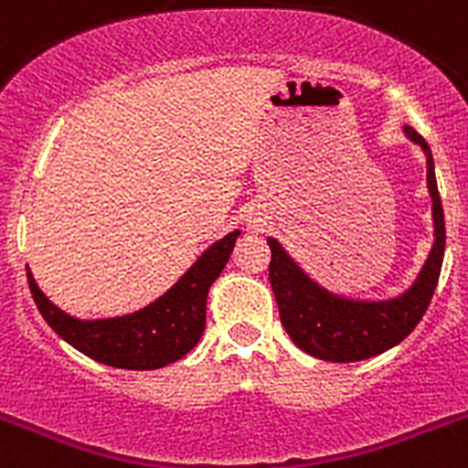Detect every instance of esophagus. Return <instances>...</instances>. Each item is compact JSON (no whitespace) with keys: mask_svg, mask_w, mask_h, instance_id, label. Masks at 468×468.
Listing matches in <instances>:
<instances>
[{"mask_svg":"<svg viewBox=\"0 0 468 468\" xmlns=\"http://www.w3.org/2000/svg\"><path fill=\"white\" fill-rule=\"evenodd\" d=\"M250 222H253V227H255V225H258V220H250Z\"/></svg>","mask_w":468,"mask_h":468,"instance_id":"esophagus-1","label":"esophagus"}]
</instances>
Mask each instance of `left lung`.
Segmentation results:
<instances>
[{
  "instance_id": "1",
  "label": "left lung",
  "mask_w": 468,
  "mask_h": 468,
  "mask_svg": "<svg viewBox=\"0 0 468 468\" xmlns=\"http://www.w3.org/2000/svg\"><path fill=\"white\" fill-rule=\"evenodd\" d=\"M405 135L417 143L427 154V185L433 201V231L436 241L415 283L394 300L361 302L333 295L314 283L285 253L276 239H267L271 248L270 283L274 291L279 316L285 333L302 351L314 358L333 363H354L373 358L382 351L403 342L415 330L433 291L438 285L445 255V218L438 194L433 156L427 140L412 126H405Z\"/></svg>"
}]
</instances>
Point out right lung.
<instances>
[{
    "instance_id": "add662e5",
    "label": "right lung",
    "mask_w": 468,
    "mask_h": 468,
    "mask_svg": "<svg viewBox=\"0 0 468 468\" xmlns=\"http://www.w3.org/2000/svg\"><path fill=\"white\" fill-rule=\"evenodd\" d=\"M237 239L239 229L215 241L171 291L140 312L126 316L81 321L60 312L39 291L30 270H27V283L44 321L74 349L112 367L156 370L183 358L201 340L206 328L208 288L225 270Z\"/></svg>"
}]
</instances>
